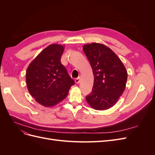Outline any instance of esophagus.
I'll return each instance as SVG.
<instances>
[{
  "mask_svg": "<svg viewBox=\"0 0 155 155\" xmlns=\"http://www.w3.org/2000/svg\"><path fill=\"white\" fill-rule=\"evenodd\" d=\"M80 80H81V79H80V78L79 77V78H78L75 79V82H76L77 84H78V83H80Z\"/></svg>",
  "mask_w": 155,
  "mask_h": 155,
  "instance_id": "esophagus-1",
  "label": "esophagus"
}]
</instances>
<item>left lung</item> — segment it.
<instances>
[{
	"label": "left lung",
	"mask_w": 155,
	"mask_h": 155,
	"mask_svg": "<svg viewBox=\"0 0 155 155\" xmlns=\"http://www.w3.org/2000/svg\"><path fill=\"white\" fill-rule=\"evenodd\" d=\"M83 51L92 68L94 85L86 100L95 110L113 107L126 86L127 72L120 59L107 46L92 43L83 46Z\"/></svg>",
	"instance_id": "left-lung-1"
}]
</instances>
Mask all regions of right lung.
Wrapping results in <instances>:
<instances>
[{
  "mask_svg": "<svg viewBox=\"0 0 155 155\" xmlns=\"http://www.w3.org/2000/svg\"><path fill=\"white\" fill-rule=\"evenodd\" d=\"M63 45L47 46L29 64L26 72L28 90L35 101L46 107L58 104L68 95L74 81L61 63Z\"/></svg>",
  "mask_w": 155,
  "mask_h": 155,
  "instance_id": "1",
  "label": "right lung"
}]
</instances>
